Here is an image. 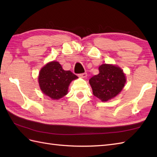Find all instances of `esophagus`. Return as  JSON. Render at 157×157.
Here are the masks:
<instances>
[{
	"label": "esophagus",
	"mask_w": 157,
	"mask_h": 157,
	"mask_svg": "<svg viewBox=\"0 0 157 157\" xmlns=\"http://www.w3.org/2000/svg\"><path fill=\"white\" fill-rule=\"evenodd\" d=\"M79 76L81 77V78H86V77H87V73H80V74H79Z\"/></svg>",
	"instance_id": "34e87169"
}]
</instances>
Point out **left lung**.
<instances>
[{
    "label": "left lung",
    "mask_w": 157,
    "mask_h": 157,
    "mask_svg": "<svg viewBox=\"0 0 157 157\" xmlns=\"http://www.w3.org/2000/svg\"><path fill=\"white\" fill-rule=\"evenodd\" d=\"M99 73L90 79L93 94L106 102L114 98L124 87L126 79L121 68L103 64L98 67Z\"/></svg>",
    "instance_id": "left-lung-1"
}]
</instances>
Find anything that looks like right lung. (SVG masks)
<instances>
[{
    "label": "right lung",
    "instance_id": "add662e5",
    "mask_svg": "<svg viewBox=\"0 0 157 157\" xmlns=\"http://www.w3.org/2000/svg\"><path fill=\"white\" fill-rule=\"evenodd\" d=\"M78 76L63 70L58 62L52 61L46 65L39 73L38 82L42 91L52 99H59L67 94L68 87Z\"/></svg>",
    "mask_w": 157,
    "mask_h": 157
}]
</instances>
